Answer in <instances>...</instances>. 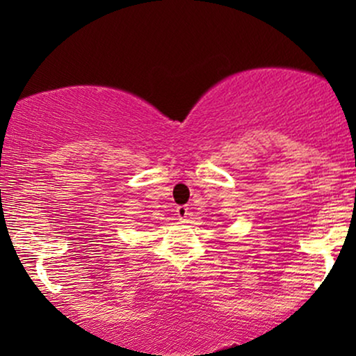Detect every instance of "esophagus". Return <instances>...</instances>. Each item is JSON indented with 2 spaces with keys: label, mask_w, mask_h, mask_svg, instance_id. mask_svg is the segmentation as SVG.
Instances as JSON below:
<instances>
[{
  "label": "esophagus",
  "mask_w": 356,
  "mask_h": 356,
  "mask_svg": "<svg viewBox=\"0 0 356 356\" xmlns=\"http://www.w3.org/2000/svg\"><path fill=\"white\" fill-rule=\"evenodd\" d=\"M177 216L179 220H186L188 217V207L186 206H178L177 207Z\"/></svg>",
  "instance_id": "34e87169"
}]
</instances>
